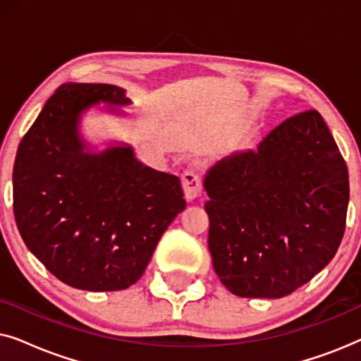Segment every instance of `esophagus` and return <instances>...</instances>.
<instances>
[{"label":"esophagus","mask_w":361,"mask_h":361,"mask_svg":"<svg viewBox=\"0 0 361 361\" xmlns=\"http://www.w3.org/2000/svg\"><path fill=\"white\" fill-rule=\"evenodd\" d=\"M182 189H184V195L187 202L195 200L197 197L202 194V180L197 172L185 171L182 176Z\"/></svg>","instance_id":"1"}]
</instances>
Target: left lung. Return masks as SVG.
<instances>
[{"mask_svg": "<svg viewBox=\"0 0 361 361\" xmlns=\"http://www.w3.org/2000/svg\"><path fill=\"white\" fill-rule=\"evenodd\" d=\"M204 187L212 263L231 294L284 298L337 253L348 171L319 111L281 123L256 151L216 161Z\"/></svg>", "mask_w": 361, "mask_h": 361, "instance_id": "1", "label": "left lung"}]
</instances>
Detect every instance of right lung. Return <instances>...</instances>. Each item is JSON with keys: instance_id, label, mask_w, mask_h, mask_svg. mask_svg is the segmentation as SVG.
I'll return each instance as SVG.
<instances>
[{"instance_id": "1", "label": "right lung", "mask_w": 361, "mask_h": 361, "mask_svg": "<svg viewBox=\"0 0 361 361\" xmlns=\"http://www.w3.org/2000/svg\"><path fill=\"white\" fill-rule=\"evenodd\" d=\"M123 115L126 90L63 83L24 135L13 207L29 251L75 289L121 290L141 278L161 236L185 209L177 176L145 166L126 142L93 151L80 133L95 105Z\"/></svg>"}]
</instances>
